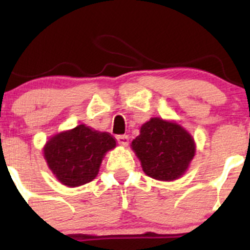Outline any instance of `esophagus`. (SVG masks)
<instances>
[{
  "label": "esophagus",
  "instance_id": "1",
  "mask_svg": "<svg viewBox=\"0 0 250 250\" xmlns=\"http://www.w3.org/2000/svg\"><path fill=\"white\" fill-rule=\"evenodd\" d=\"M116 140H117V142H119V145L125 146H125L129 145L128 135H117Z\"/></svg>",
  "mask_w": 250,
  "mask_h": 250
}]
</instances>
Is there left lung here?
Returning <instances> with one entry per match:
<instances>
[{"mask_svg":"<svg viewBox=\"0 0 250 250\" xmlns=\"http://www.w3.org/2000/svg\"><path fill=\"white\" fill-rule=\"evenodd\" d=\"M131 148L141 161L143 171L161 181L179 179L195 155L193 137L181 125L159 117L142 125Z\"/></svg>","mask_w":250,"mask_h":250,"instance_id":"obj_1","label":"left lung"}]
</instances>
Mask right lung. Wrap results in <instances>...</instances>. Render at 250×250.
I'll list each match as a JSON object with an SVG mask.
<instances>
[{
  "instance_id": "add662e5",
  "label": "right lung",
  "mask_w": 250,
  "mask_h": 250,
  "mask_svg": "<svg viewBox=\"0 0 250 250\" xmlns=\"http://www.w3.org/2000/svg\"><path fill=\"white\" fill-rule=\"evenodd\" d=\"M115 146L111 135L80 125L51 137L44 157L60 182L77 187L95 179L104 154Z\"/></svg>"
}]
</instances>
